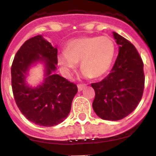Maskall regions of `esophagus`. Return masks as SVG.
<instances>
[{
  "label": "esophagus",
  "instance_id": "esophagus-1",
  "mask_svg": "<svg viewBox=\"0 0 156 156\" xmlns=\"http://www.w3.org/2000/svg\"><path fill=\"white\" fill-rule=\"evenodd\" d=\"M77 87H78V90H79V91H82V90L85 88V85L84 84H78L77 85Z\"/></svg>",
  "mask_w": 156,
  "mask_h": 156
}]
</instances>
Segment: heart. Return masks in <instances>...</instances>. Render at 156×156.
Segmentation results:
<instances>
[{"label":"heart","instance_id":"b5f03b06","mask_svg":"<svg viewBox=\"0 0 156 156\" xmlns=\"http://www.w3.org/2000/svg\"><path fill=\"white\" fill-rule=\"evenodd\" d=\"M115 47L108 37H83L66 43L58 62L66 77H71L80 61L83 78H99L108 72L113 62Z\"/></svg>","mask_w":156,"mask_h":156}]
</instances>
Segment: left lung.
Segmentation results:
<instances>
[{"mask_svg": "<svg viewBox=\"0 0 156 156\" xmlns=\"http://www.w3.org/2000/svg\"><path fill=\"white\" fill-rule=\"evenodd\" d=\"M119 55L111 73L103 80L91 83L95 91L94 111L101 119H123L136 108L144 87V64L131 43L113 32Z\"/></svg>", "mask_w": 156, "mask_h": 156, "instance_id": "1", "label": "left lung"}]
</instances>
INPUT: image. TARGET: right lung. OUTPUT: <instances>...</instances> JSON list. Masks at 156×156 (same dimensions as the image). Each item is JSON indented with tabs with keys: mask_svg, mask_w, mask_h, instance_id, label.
Returning <instances> with one entry per match:
<instances>
[{
	"mask_svg": "<svg viewBox=\"0 0 156 156\" xmlns=\"http://www.w3.org/2000/svg\"><path fill=\"white\" fill-rule=\"evenodd\" d=\"M42 64L44 78L37 86L27 83L32 67ZM58 49L37 35L27 41L16 53L12 66V86L17 106L28 120L42 126H54L67 118L76 85L55 74Z\"/></svg>",
	"mask_w": 156,
	"mask_h": 156,
	"instance_id": "right-lung-1",
	"label": "right lung"
}]
</instances>
